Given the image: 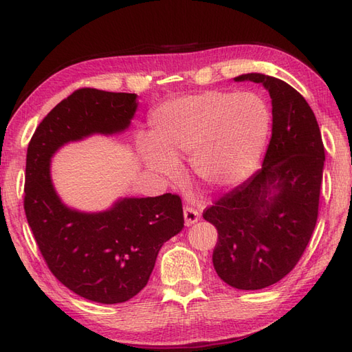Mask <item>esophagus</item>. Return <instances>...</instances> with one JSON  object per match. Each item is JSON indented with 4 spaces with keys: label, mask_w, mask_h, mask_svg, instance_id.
<instances>
[{
    "label": "esophagus",
    "mask_w": 352,
    "mask_h": 352,
    "mask_svg": "<svg viewBox=\"0 0 352 352\" xmlns=\"http://www.w3.org/2000/svg\"><path fill=\"white\" fill-rule=\"evenodd\" d=\"M183 214H184V225L186 226H192L193 223H196L199 220V211L193 207H186Z\"/></svg>",
    "instance_id": "1"
}]
</instances>
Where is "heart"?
I'll list each match as a JSON object with an SVG mask.
<instances>
[{"label": "heart", "mask_w": 352, "mask_h": 352, "mask_svg": "<svg viewBox=\"0 0 352 352\" xmlns=\"http://www.w3.org/2000/svg\"><path fill=\"white\" fill-rule=\"evenodd\" d=\"M148 138L138 142L145 166L175 178L190 157L196 178L234 187L255 173L272 130V109L255 93L202 91L160 103L148 117Z\"/></svg>", "instance_id": "heart-1"}]
</instances>
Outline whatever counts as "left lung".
Listing matches in <instances>:
<instances>
[{"label":"left lung","instance_id":"obj_1","mask_svg":"<svg viewBox=\"0 0 352 352\" xmlns=\"http://www.w3.org/2000/svg\"><path fill=\"white\" fill-rule=\"evenodd\" d=\"M235 82L261 84L272 99V139L263 168L204 211L217 228V276L236 289H263L296 267L318 219L325 153L314 111L297 89L264 73Z\"/></svg>","mask_w":352,"mask_h":352}]
</instances>
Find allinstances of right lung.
<instances>
[{
  "label": "right lung",
  "mask_w": 352,
  "mask_h": 352,
  "mask_svg": "<svg viewBox=\"0 0 352 352\" xmlns=\"http://www.w3.org/2000/svg\"><path fill=\"white\" fill-rule=\"evenodd\" d=\"M138 96L80 88L47 113L27 151L23 208L52 274L78 296L103 305L124 303L148 282L163 243L184 228L179 196H126L108 210L65 206L51 177L61 146L93 135L126 132Z\"/></svg>",
  "instance_id": "obj_1"
}]
</instances>
